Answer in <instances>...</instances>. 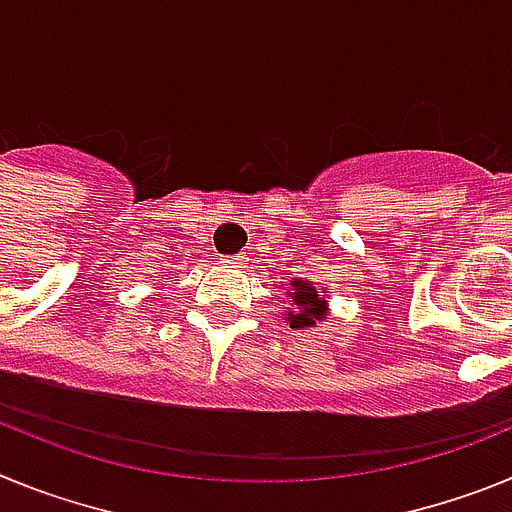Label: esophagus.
Segmentation results:
<instances>
[{
    "label": "esophagus",
    "mask_w": 512,
    "mask_h": 512,
    "mask_svg": "<svg viewBox=\"0 0 512 512\" xmlns=\"http://www.w3.org/2000/svg\"><path fill=\"white\" fill-rule=\"evenodd\" d=\"M223 264H228V266H243V256H241V253H238V256H225Z\"/></svg>",
    "instance_id": "34e87169"
}]
</instances>
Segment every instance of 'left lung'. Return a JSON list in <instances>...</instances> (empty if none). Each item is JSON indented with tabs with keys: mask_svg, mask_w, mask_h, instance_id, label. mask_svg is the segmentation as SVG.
Listing matches in <instances>:
<instances>
[{
	"mask_svg": "<svg viewBox=\"0 0 512 512\" xmlns=\"http://www.w3.org/2000/svg\"><path fill=\"white\" fill-rule=\"evenodd\" d=\"M289 295V307L284 312V323H289L292 330H310L318 328V323H323L328 318V295L323 289H315L305 279H295Z\"/></svg>",
	"mask_w": 512,
	"mask_h": 512,
	"instance_id": "8db88e82",
	"label": "left lung"
}]
</instances>
